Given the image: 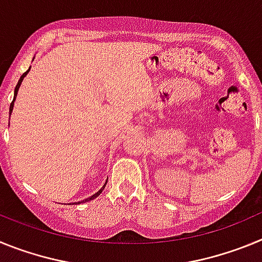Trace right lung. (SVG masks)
Wrapping results in <instances>:
<instances>
[{
    "label": "right lung",
    "instance_id": "obj_1",
    "mask_svg": "<svg viewBox=\"0 0 262 262\" xmlns=\"http://www.w3.org/2000/svg\"><path fill=\"white\" fill-rule=\"evenodd\" d=\"M30 69H31V67H30L29 69H27L26 72H25V73H23L22 76H20V78H19V81H18V84H17V86H15V90H14V98H13V102H11V105H10V110H9V114H11V113H13V107H14V102H15V98H17V94H18V90H19V86H20V84H22V81H23V78L26 77V75L27 73H29L30 72ZM106 184H107V181L105 182V185H103L102 187H101V189H99L98 191H97L96 194H93V195H90L89 198H86V200H84V201H80V202H75V205H80V203H85V202H89V201H92V200H94V198H97V196L99 195V194L102 193L103 191V189H105V186H106ZM69 205H71V203H69ZM72 205H73V203H72Z\"/></svg>",
    "mask_w": 262,
    "mask_h": 262
}]
</instances>
